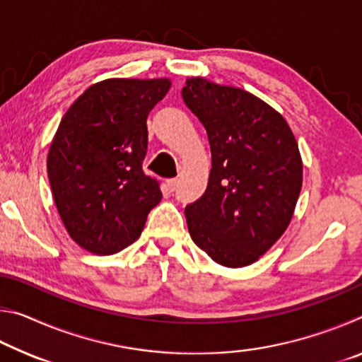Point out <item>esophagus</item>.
Segmentation results:
<instances>
[{
  "mask_svg": "<svg viewBox=\"0 0 362 362\" xmlns=\"http://www.w3.org/2000/svg\"><path fill=\"white\" fill-rule=\"evenodd\" d=\"M168 183H169L170 189H177V187H179V183H180V179H170Z\"/></svg>",
  "mask_w": 362,
  "mask_h": 362,
  "instance_id": "34e87169",
  "label": "esophagus"
}]
</instances>
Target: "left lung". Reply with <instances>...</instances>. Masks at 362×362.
Returning a JSON list of instances; mask_svg holds the SVG:
<instances>
[{
  "label": "left lung",
  "instance_id": "1",
  "mask_svg": "<svg viewBox=\"0 0 362 362\" xmlns=\"http://www.w3.org/2000/svg\"><path fill=\"white\" fill-rule=\"evenodd\" d=\"M182 97L206 127L212 169L204 194L187 206L188 231L218 265L247 267L289 226L303 163L283 115L247 90L187 78Z\"/></svg>",
  "mask_w": 362,
  "mask_h": 362
}]
</instances>
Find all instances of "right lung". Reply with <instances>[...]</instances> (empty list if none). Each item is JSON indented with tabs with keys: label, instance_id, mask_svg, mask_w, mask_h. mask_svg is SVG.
<instances>
[{
	"label": "right lung",
	"instance_id": "1",
	"mask_svg": "<svg viewBox=\"0 0 362 362\" xmlns=\"http://www.w3.org/2000/svg\"><path fill=\"white\" fill-rule=\"evenodd\" d=\"M169 78H110L89 86L66 110L47 153L54 203L73 241L97 255L137 240L163 198L144 174L151 108Z\"/></svg>",
	"mask_w": 362,
	"mask_h": 362
}]
</instances>
